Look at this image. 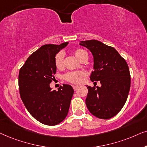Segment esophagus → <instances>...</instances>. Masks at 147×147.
I'll return each mask as SVG.
<instances>
[{
  "label": "esophagus",
  "mask_w": 147,
  "mask_h": 147,
  "mask_svg": "<svg viewBox=\"0 0 147 147\" xmlns=\"http://www.w3.org/2000/svg\"><path fill=\"white\" fill-rule=\"evenodd\" d=\"M72 87H73V89H74V90H75V91H77V90L78 89V88L79 87V86H78V85H73V86H72Z\"/></svg>",
  "instance_id": "1"
}]
</instances>
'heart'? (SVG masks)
Returning a JSON list of instances; mask_svg holds the SVG:
<instances>
[{
    "mask_svg": "<svg viewBox=\"0 0 147 147\" xmlns=\"http://www.w3.org/2000/svg\"><path fill=\"white\" fill-rule=\"evenodd\" d=\"M74 54L76 58L81 61L84 58L87 57V53L83 49L78 48L74 50ZM54 65L56 69L62 70L64 68V54L62 52H58L54 58ZM86 76V72L83 70L68 72L63 76L64 79L69 83L74 84L81 83Z\"/></svg>",
    "mask_w": 147,
    "mask_h": 147,
    "instance_id": "b5f03b06",
    "label": "heart"
}]
</instances>
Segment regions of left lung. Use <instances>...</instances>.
I'll return each instance as SVG.
<instances>
[{"mask_svg":"<svg viewBox=\"0 0 147 147\" xmlns=\"http://www.w3.org/2000/svg\"><path fill=\"white\" fill-rule=\"evenodd\" d=\"M80 45L91 51L94 59L92 82L99 81L101 86H87L85 103L93 116L109 119L120 112L128 98L130 88V74L124 58L113 47L99 41H82Z\"/></svg>","mask_w":147,"mask_h":147,"instance_id":"1","label":"left lung"}]
</instances>
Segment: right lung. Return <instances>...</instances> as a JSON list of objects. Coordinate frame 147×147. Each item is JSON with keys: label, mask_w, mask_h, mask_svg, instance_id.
Instances as JSON below:
<instances>
[{"label": "right lung", "mask_w": 147, "mask_h": 147, "mask_svg": "<svg viewBox=\"0 0 147 147\" xmlns=\"http://www.w3.org/2000/svg\"><path fill=\"white\" fill-rule=\"evenodd\" d=\"M68 42L46 44L35 51L19 70V89L25 107L42 124L54 126L67 116L74 90L69 85L52 90L50 84L55 79L54 58Z\"/></svg>", "instance_id": "add662e5"}]
</instances>
